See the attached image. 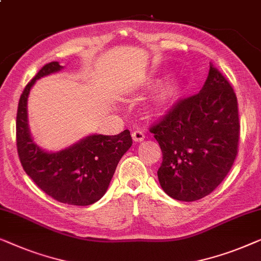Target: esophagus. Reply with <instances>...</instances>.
Instances as JSON below:
<instances>
[{
  "mask_svg": "<svg viewBox=\"0 0 261 261\" xmlns=\"http://www.w3.org/2000/svg\"><path fill=\"white\" fill-rule=\"evenodd\" d=\"M132 138H134L135 142H141L145 138V132L141 129H136L132 132Z\"/></svg>",
  "mask_w": 261,
  "mask_h": 261,
  "instance_id": "obj_1",
  "label": "esophagus"
}]
</instances>
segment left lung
<instances>
[{"label":"left lung","mask_w":261,"mask_h":261,"mask_svg":"<svg viewBox=\"0 0 261 261\" xmlns=\"http://www.w3.org/2000/svg\"><path fill=\"white\" fill-rule=\"evenodd\" d=\"M150 132L162 150L160 185L178 201H196L221 183L238 155L240 123L233 87L211 65L200 92L178 99Z\"/></svg>","instance_id":"obj_1"}]
</instances>
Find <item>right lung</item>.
<instances>
[{"label":"right lung","mask_w":261,"mask_h":261,"mask_svg":"<svg viewBox=\"0 0 261 261\" xmlns=\"http://www.w3.org/2000/svg\"><path fill=\"white\" fill-rule=\"evenodd\" d=\"M62 68L58 61L46 64L22 92L16 115V146L29 177L59 202L90 205L100 200L122 156L132 145L129 130L115 136L91 135L69 148L47 152L33 142L28 127L27 100L35 82Z\"/></svg>","instance_id":"add662e5"}]
</instances>
